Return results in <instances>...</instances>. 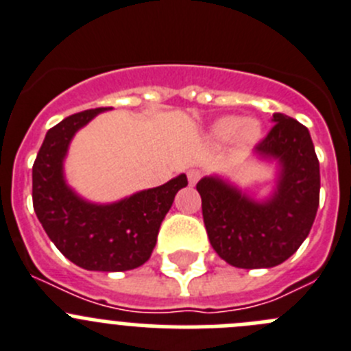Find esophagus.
Segmentation results:
<instances>
[{
  "label": "esophagus",
  "instance_id": "34e87169",
  "mask_svg": "<svg viewBox=\"0 0 351 351\" xmlns=\"http://www.w3.org/2000/svg\"><path fill=\"white\" fill-rule=\"evenodd\" d=\"M199 179H202V172H199L198 169H191L188 172V181H189V184L191 186H195L196 182L199 181Z\"/></svg>",
  "mask_w": 351,
  "mask_h": 351
}]
</instances>
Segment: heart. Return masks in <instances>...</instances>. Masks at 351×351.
Here are the masks:
<instances>
[{"label":"heart","mask_w":351,"mask_h":351,"mask_svg":"<svg viewBox=\"0 0 351 351\" xmlns=\"http://www.w3.org/2000/svg\"><path fill=\"white\" fill-rule=\"evenodd\" d=\"M213 136L217 139H231L236 134L241 146H252L260 138V123L256 120H245L239 117H222L217 120L212 128Z\"/></svg>","instance_id":"b5f03b06"}]
</instances>
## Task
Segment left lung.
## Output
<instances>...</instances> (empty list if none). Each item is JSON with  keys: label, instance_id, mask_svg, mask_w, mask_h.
<instances>
[{"label": "left lung", "instance_id": "left-lung-1", "mask_svg": "<svg viewBox=\"0 0 351 351\" xmlns=\"http://www.w3.org/2000/svg\"><path fill=\"white\" fill-rule=\"evenodd\" d=\"M256 145V153L281 163L276 191L255 202L219 178L196 184L203 222L217 255L239 269H269L288 260L308 236L319 208L320 172L308 129L282 113Z\"/></svg>", "mask_w": 351, "mask_h": 351}]
</instances>
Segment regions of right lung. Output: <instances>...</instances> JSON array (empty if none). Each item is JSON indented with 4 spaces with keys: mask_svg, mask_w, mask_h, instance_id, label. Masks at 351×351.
Masks as SVG:
<instances>
[{
    "mask_svg": "<svg viewBox=\"0 0 351 351\" xmlns=\"http://www.w3.org/2000/svg\"><path fill=\"white\" fill-rule=\"evenodd\" d=\"M105 110L112 106L73 113L46 132L32 165V205L48 238L70 262L86 270L122 272L152 256L160 223L188 178L181 173L112 205L79 198L63 178V158L73 134Z\"/></svg>",
    "mask_w": 351,
    "mask_h": 351,
    "instance_id": "obj_1",
    "label": "right lung"
}]
</instances>
